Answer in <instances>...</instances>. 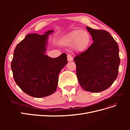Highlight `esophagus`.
<instances>
[{
  "label": "esophagus",
  "instance_id": "obj_1",
  "mask_svg": "<svg viewBox=\"0 0 130 130\" xmlns=\"http://www.w3.org/2000/svg\"><path fill=\"white\" fill-rule=\"evenodd\" d=\"M67 60L69 62L72 61L73 60V57L70 54H68L67 55Z\"/></svg>",
  "mask_w": 130,
  "mask_h": 130
}]
</instances>
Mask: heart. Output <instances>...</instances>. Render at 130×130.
<instances>
[{
    "mask_svg": "<svg viewBox=\"0 0 130 130\" xmlns=\"http://www.w3.org/2000/svg\"><path fill=\"white\" fill-rule=\"evenodd\" d=\"M91 42V37L86 31L76 30L70 33L64 41L67 46L73 45L74 49L78 52L87 49Z\"/></svg>",
    "mask_w": 130,
    "mask_h": 130,
    "instance_id": "obj_1",
    "label": "heart"
}]
</instances>
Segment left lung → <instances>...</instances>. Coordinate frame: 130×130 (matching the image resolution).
I'll return each instance as SVG.
<instances>
[{"mask_svg": "<svg viewBox=\"0 0 130 130\" xmlns=\"http://www.w3.org/2000/svg\"><path fill=\"white\" fill-rule=\"evenodd\" d=\"M93 43L85 52L74 58L76 75L82 88L99 93L107 89L116 80L120 64L117 43L107 31L86 27Z\"/></svg>", "mask_w": 130, "mask_h": 130, "instance_id": "1", "label": "left lung"}]
</instances>
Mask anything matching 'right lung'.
Listing matches in <instances>:
<instances>
[{"label":"right lung","mask_w":130,"mask_h":130,"mask_svg":"<svg viewBox=\"0 0 130 130\" xmlns=\"http://www.w3.org/2000/svg\"><path fill=\"white\" fill-rule=\"evenodd\" d=\"M49 30L44 35H27L13 53L11 69L15 83L27 95L35 98L49 96L56 90L58 75L67 64L65 53L52 58L46 52Z\"/></svg>","instance_id":"obj_1"}]
</instances>
